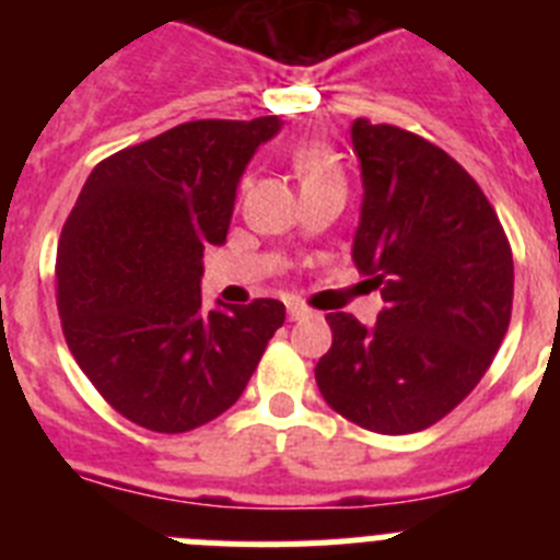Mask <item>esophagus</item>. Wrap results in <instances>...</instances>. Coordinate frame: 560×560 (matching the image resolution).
Instances as JSON below:
<instances>
[{
    "label": "esophagus",
    "mask_w": 560,
    "mask_h": 560,
    "mask_svg": "<svg viewBox=\"0 0 560 560\" xmlns=\"http://www.w3.org/2000/svg\"><path fill=\"white\" fill-rule=\"evenodd\" d=\"M311 308H305L303 303H289V316L291 319H303V316H308Z\"/></svg>",
    "instance_id": "esophagus-1"
}]
</instances>
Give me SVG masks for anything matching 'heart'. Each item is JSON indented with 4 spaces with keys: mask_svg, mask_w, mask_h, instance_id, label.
Segmentation results:
<instances>
[{
    "mask_svg": "<svg viewBox=\"0 0 560 560\" xmlns=\"http://www.w3.org/2000/svg\"><path fill=\"white\" fill-rule=\"evenodd\" d=\"M291 165H294L296 179H300L303 187L345 179L336 153L330 151L328 145H319V142H303V145H296L294 151H291Z\"/></svg>",
    "mask_w": 560,
    "mask_h": 560,
    "instance_id": "obj_1",
    "label": "heart"
}]
</instances>
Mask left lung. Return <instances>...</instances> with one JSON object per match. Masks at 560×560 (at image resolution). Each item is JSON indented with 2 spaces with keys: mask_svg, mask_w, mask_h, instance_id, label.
<instances>
[{
  "mask_svg": "<svg viewBox=\"0 0 560 560\" xmlns=\"http://www.w3.org/2000/svg\"><path fill=\"white\" fill-rule=\"evenodd\" d=\"M361 162L353 260L381 289L375 325L328 314L316 361L328 407L378 434H412L446 418L491 368L513 308V255L497 210L443 148L359 117Z\"/></svg>",
  "mask_w": 560,
  "mask_h": 560,
  "instance_id": "left-lung-1",
  "label": "left lung"
}]
</instances>
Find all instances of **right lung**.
I'll list each match as a JSON object with an SVG mask.
<instances>
[{"instance_id": "add662e5", "label": "right lung", "mask_w": 560, "mask_h": 560, "mask_svg": "<svg viewBox=\"0 0 560 560\" xmlns=\"http://www.w3.org/2000/svg\"><path fill=\"white\" fill-rule=\"evenodd\" d=\"M280 117L192 120L89 173L58 241V314L78 368L122 418L199 429L235 404L280 300L205 311V246L230 230L237 182Z\"/></svg>"}]
</instances>
